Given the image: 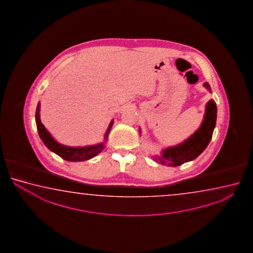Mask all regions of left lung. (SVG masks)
Instances as JSON below:
<instances>
[{"label":"left lung","instance_id":"obj_1","mask_svg":"<svg viewBox=\"0 0 253 253\" xmlns=\"http://www.w3.org/2000/svg\"><path fill=\"white\" fill-rule=\"evenodd\" d=\"M207 89L210 90V85L206 82L204 84ZM217 120V106L213 99L206 104L205 118L201 126L190 137L179 145L167 148L163 150L161 157H155V160L159 161L167 167H178L182 164L197 159L209 144L214 130ZM141 131V130H140Z\"/></svg>","mask_w":253,"mask_h":253}]
</instances>
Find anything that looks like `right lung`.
Returning <instances> with one entry per match:
<instances>
[{"label":"right lung","mask_w":253,"mask_h":253,"mask_svg":"<svg viewBox=\"0 0 253 253\" xmlns=\"http://www.w3.org/2000/svg\"><path fill=\"white\" fill-rule=\"evenodd\" d=\"M35 121L36 126L38 129L39 135L43 141V143L47 146V149L53 151L54 153L58 155L62 159L67 161H73V162H81L85 161L88 159H92L96 155L101 153L104 149V142L99 143L96 145L86 146V147H68V146L62 145L55 141V139L52 137L51 134L43 126L41 119H40V103L36 108V113H35ZM113 120L109 125L107 132L104 135V140H107L108 135L111 131Z\"/></svg>","instance_id":"add662e5"}]
</instances>
